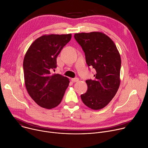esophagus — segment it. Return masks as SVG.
Wrapping results in <instances>:
<instances>
[{
    "label": "esophagus",
    "mask_w": 148,
    "mask_h": 148,
    "mask_svg": "<svg viewBox=\"0 0 148 148\" xmlns=\"http://www.w3.org/2000/svg\"><path fill=\"white\" fill-rule=\"evenodd\" d=\"M78 80H79V79H78V78H71V81H73V82H77V81H78Z\"/></svg>",
    "instance_id": "obj_1"
}]
</instances>
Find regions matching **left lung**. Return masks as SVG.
<instances>
[{"label":"left lung","instance_id":"8db88e82","mask_svg":"<svg viewBox=\"0 0 148 148\" xmlns=\"http://www.w3.org/2000/svg\"><path fill=\"white\" fill-rule=\"evenodd\" d=\"M74 38L85 53L87 65L96 71L94 79L86 81L88 89L81 95V99L90 108L101 110L114 97L120 85L119 53L114 41L101 32L75 33Z\"/></svg>","mask_w":148,"mask_h":148}]
</instances>
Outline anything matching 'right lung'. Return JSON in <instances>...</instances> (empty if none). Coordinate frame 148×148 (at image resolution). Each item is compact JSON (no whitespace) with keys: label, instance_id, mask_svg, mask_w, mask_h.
I'll return each mask as SVG.
<instances>
[{"label":"right lung","instance_id":"add662e5","mask_svg":"<svg viewBox=\"0 0 148 148\" xmlns=\"http://www.w3.org/2000/svg\"><path fill=\"white\" fill-rule=\"evenodd\" d=\"M71 38V34L43 35L29 47L23 60L26 90L39 106L51 109L60 103L69 85V79L53 74L57 57Z\"/></svg>","mask_w":148,"mask_h":148}]
</instances>
